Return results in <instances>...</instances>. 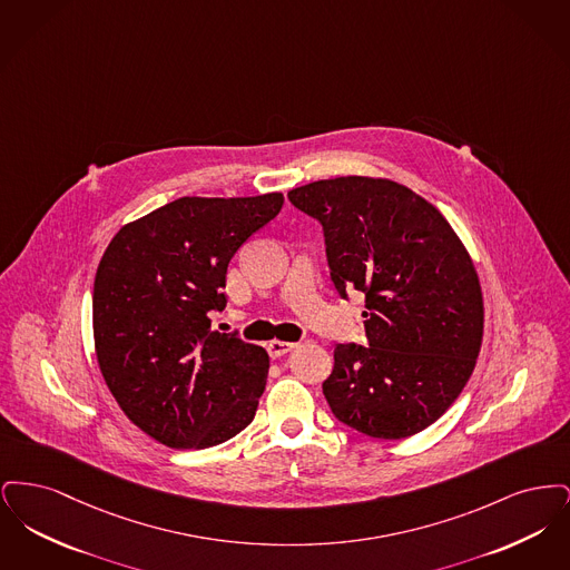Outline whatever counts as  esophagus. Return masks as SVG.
<instances>
[{"mask_svg": "<svg viewBox=\"0 0 570 570\" xmlns=\"http://www.w3.org/2000/svg\"><path fill=\"white\" fill-rule=\"evenodd\" d=\"M297 348V344L295 342H282V340H273L272 344H269V354H272L273 358H277V356H284L286 353H291V351H295Z\"/></svg>", "mask_w": 570, "mask_h": 570, "instance_id": "1", "label": "esophagus"}]
</instances>
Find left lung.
I'll list each match as a JSON object with an SVG mask.
<instances>
[{
	"label": "left lung",
	"mask_w": 570,
	"mask_h": 570,
	"mask_svg": "<svg viewBox=\"0 0 570 570\" xmlns=\"http://www.w3.org/2000/svg\"><path fill=\"white\" fill-rule=\"evenodd\" d=\"M288 198L323 224L337 293H365L370 346H335L323 382L331 412L382 440L423 432L460 397L483 342L468 249L432 203L391 179H323Z\"/></svg>",
	"instance_id": "obj_1"
}]
</instances>
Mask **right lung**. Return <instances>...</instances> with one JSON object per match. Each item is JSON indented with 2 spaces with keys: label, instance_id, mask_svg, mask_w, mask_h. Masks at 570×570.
<instances>
[{
  "label": "right lung",
  "instance_id": "1",
  "mask_svg": "<svg viewBox=\"0 0 570 570\" xmlns=\"http://www.w3.org/2000/svg\"><path fill=\"white\" fill-rule=\"evenodd\" d=\"M279 191L184 196L119 228L94 282L96 356L138 430L170 449L216 446L245 430L269 354L212 331L237 249L279 214Z\"/></svg>",
  "mask_w": 570,
  "mask_h": 570
}]
</instances>
